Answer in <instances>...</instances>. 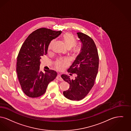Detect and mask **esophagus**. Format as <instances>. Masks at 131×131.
<instances>
[{
    "label": "esophagus",
    "mask_w": 131,
    "mask_h": 131,
    "mask_svg": "<svg viewBox=\"0 0 131 131\" xmlns=\"http://www.w3.org/2000/svg\"><path fill=\"white\" fill-rule=\"evenodd\" d=\"M56 79H58L59 81H63V79H62V77H61V75L60 74H58V75H57V77H56Z\"/></svg>",
    "instance_id": "1"
}]
</instances>
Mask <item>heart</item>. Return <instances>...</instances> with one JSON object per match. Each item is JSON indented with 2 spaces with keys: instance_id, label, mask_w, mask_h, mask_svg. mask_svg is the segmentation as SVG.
<instances>
[{
  "instance_id": "heart-1",
  "label": "heart",
  "mask_w": 131,
  "mask_h": 131,
  "mask_svg": "<svg viewBox=\"0 0 131 131\" xmlns=\"http://www.w3.org/2000/svg\"><path fill=\"white\" fill-rule=\"evenodd\" d=\"M62 39L64 42L67 47L69 49H70L75 45L76 41L73 35L70 33H66L63 35ZM54 43V41L51 42L49 45L48 49L52 48V46ZM80 48L79 47H74L73 49V52L74 54H78L80 52ZM68 64V61L66 59H59L55 63V66L58 69H63Z\"/></svg>"
}]
</instances>
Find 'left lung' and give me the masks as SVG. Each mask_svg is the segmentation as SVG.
<instances>
[{"label": "left lung", "instance_id": "obj_1", "mask_svg": "<svg viewBox=\"0 0 131 131\" xmlns=\"http://www.w3.org/2000/svg\"><path fill=\"white\" fill-rule=\"evenodd\" d=\"M77 35L82 43L81 52L68 70L69 72L76 74V76L72 79L65 74L61 76L63 80L69 84V89L63 91V94L71 101L81 100L89 93L95 84L99 63L98 52L94 40L82 32H77Z\"/></svg>", "mask_w": 131, "mask_h": 131}]
</instances>
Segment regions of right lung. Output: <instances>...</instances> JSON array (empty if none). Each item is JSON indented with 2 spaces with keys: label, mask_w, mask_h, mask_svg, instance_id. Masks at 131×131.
Segmentation results:
<instances>
[{
  "label": "right lung",
  "mask_w": 131,
  "mask_h": 131,
  "mask_svg": "<svg viewBox=\"0 0 131 131\" xmlns=\"http://www.w3.org/2000/svg\"><path fill=\"white\" fill-rule=\"evenodd\" d=\"M46 28L35 30L28 35L23 44L17 57L16 71L24 93L30 97H37L46 92L49 83L55 79L53 70H40V60L47 53L51 41L61 34Z\"/></svg>",
  "instance_id": "add662e5"
}]
</instances>
